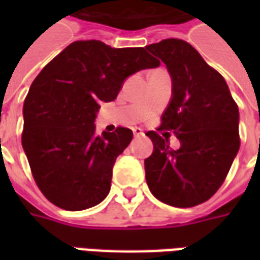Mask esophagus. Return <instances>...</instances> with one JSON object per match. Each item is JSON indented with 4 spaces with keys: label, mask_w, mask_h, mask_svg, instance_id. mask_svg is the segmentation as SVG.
<instances>
[{
    "label": "esophagus",
    "mask_w": 260,
    "mask_h": 260,
    "mask_svg": "<svg viewBox=\"0 0 260 260\" xmlns=\"http://www.w3.org/2000/svg\"><path fill=\"white\" fill-rule=\"evenodd\" d=\"M134 136L135 138H139V136H143V131L141 129V128H134Z\"/></svg>",
    "instance_id": "esophagus-1"
}]
</instances>
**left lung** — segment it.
Masks as SVG:
<instances>
[{
  "instance_id": "obj_1",
  "label": "left lung",
  "mask_w": 260,
  "mask_h": 260,
  "mask_svg": "<svg viewBox=\"0 0 260 260\" xmlns=\"http://www.w3.org/2000/svg\"><path fill=\"white\" fill-rule=\"evenodd\" d=\"M146 50L167 65L173 79V99L157 131H171L181 142L174 150L166 134L147 132L154 146L145 160L147 185L170 206L201 205L221 186L238 153V106L223 76L189 43L166 39Z\"/></svg>"
}]
</instances>
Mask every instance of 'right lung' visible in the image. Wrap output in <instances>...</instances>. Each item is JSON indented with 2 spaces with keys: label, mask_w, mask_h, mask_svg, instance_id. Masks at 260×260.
Masks as SVG:
<instances>
[{
  "label": "right lung",
  "mask_w": 260,
  "mask_h": 260,
  "mask_svg": "<svg viewBox=\"0 0 260 260\" xmlns=\"http://www.w3.org/2000/svg\"><path fill=\"white\" fill-rule=\"evenodd\" d=\"M158 65L143 47L80 40L37 75L23 104L22 146L39 189L51 203L83 210L108 195L114 163L134 134L118 126L97 135V110L117 99L129 75Z\"/></svg>",
  "instance_id": "right-lung-1"
}]
</instances>
